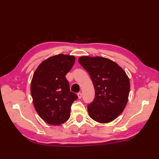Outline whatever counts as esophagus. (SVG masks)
<instances>
[{"instance_id":"34e87169","label":"esophagus","mask_w":159,"mask_h":159,"mask_svg":"<svg viewBox=\"0 0 159 159\" xmlns=\"http://www.w3.org/2000/svg\"><path fill=\"white\" fill-rule=\"evenodd\" d=\"M77 95H78V99H81V95H81V93H80V92H79L78 94H77Z\"/></svg>"}]
</instances>
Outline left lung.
<instances>
[{"label":"left lung","instance_id":"obj_1","mask_svg":"<svg viewBox=\"0 0 159 159\" xmlns=\"http://www.w3.org/2000/svg\"><path fill=\"white\" fill-rule=\"evenodd\" d=\"M78 61L95 88L94 100L88 106L90 117L100 123L113 121L128 102L130 81L125 71L115 61L100 56H81Z\"/></svg>","mask_w":159,"mask_h":159}]
</instances>
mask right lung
Instances as JSON below:
<instances>
[{"mask_svg": "<svg viewBox=\"0 0 159 159\" xmlns=\"http://www.w3.org/2000/svg\"><path fill=\"white\" fill-rule=\"evenodd\" d=\"M75 60L74 56L63 54L51 56L38 66L33 75L30 92L34 106L39 116L52 125L68 121L71 105L78 99L66 78Z\"/></svg>", "mask_w": 159, "mask_h": 159, "instance_id": "add662e5", "label": "right lung"}]
</instances>
